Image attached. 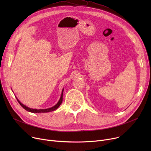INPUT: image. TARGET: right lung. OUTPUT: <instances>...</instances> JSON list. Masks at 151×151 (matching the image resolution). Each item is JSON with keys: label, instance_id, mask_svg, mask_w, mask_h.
Segmentation results:
<instances>
[{"label": "right lung", "instance_id": "right-lung-1", "mask_svg": "<svg viewBox=\"0 0 151 151\" xmlns=\"http://www.w3.org/2000/svg\"><path fill=\"white\" fill-rule=\"evenodd\" d=\"M63 89L62 90V94H61V97L60 99L59 100V101H58V104L55 105V106L50 108H47V109H32V108H30L27 107L26 106H25L24 105H23L18 100V99L17 98L19 104H20V105L24 108L27 111L31 112V113H47V112H50V111H54L55 109H56L59 108V106L60 105V104L62 103V100H63Z\"/></svg>", "mask_w": 151, "mask_h": 151}]
</instances>
